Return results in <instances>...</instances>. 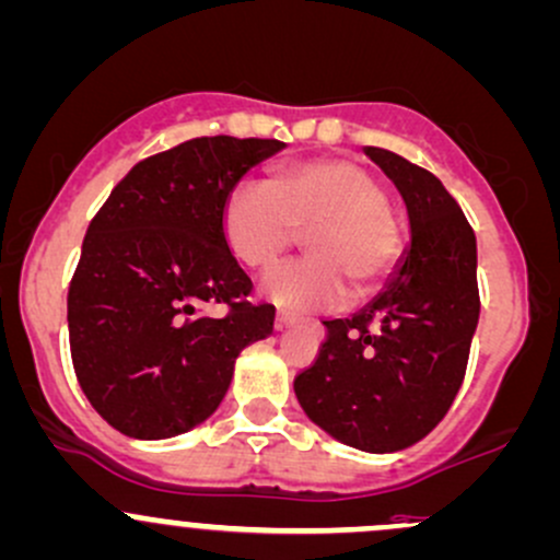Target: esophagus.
Wrapping results in <instances>:
<instances>
[{"mask_svg":"<svg viewBox=\"0 0 560 560\" xmlns=\"http://www.w3.org/2000/svg\"><path fill=\"white\" fill-rule=\"evenodd\" d=\"M294 322H300V313L287 311V308L276 311V324H279V327H290V324H294Z\"/></svg>","mask_w":560,"mask_h":560,"instance_id":"obj_1","label":"esophagus"}]
</instances>
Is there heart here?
Wrapping results in <instances>:
<instances>
[{"label": "heart", "instance_id": "obj_1", "mask_svg": "<svg viewBox=\"0 0 560 560\" xmlns=\"http://www.w3.org/2000/svg\"><path fill=\"white\" fill-rule=\"evenodd\" d=\"M311 231L305 260L262 281L273 303L329 311L348 303L350 284L370 294L396 268L404 249L388 190L361 164L313 159L290 164L273 183L244 180L223 207L225 242L249 270L273 268Z\"/></svg>", "mask_w": 560, "mask_h": 560}]
</instances>
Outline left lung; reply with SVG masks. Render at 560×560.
<instances>
[{"instance_id":"1","label":"left lung","mask_w":560,"mask_h":560,"mask_svg":"<svg viewBox=\"0 0 560 560\" xmlns=\"http://www.w3.org/2000/svg\"><path fill=\"white\" fill-rule=\"evenodd\" d=\"M409 212V247L383 292L324 322L316 361L294 377L305 415L361 452H398L444 420L478 324L476 233L444 183L398 153L366 145Z\"/></svg>"}]
</instances>
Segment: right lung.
I'll use <instances>...</instances> for the list:
<instances>
[{
  "mask_svg": "<svg viewBox=\"0 0 560 560\" xmlns=\"http://www.w3.org/2000/svg\"><path fill=\"white\" fill-rule=\"evenodd\" d=\"M281 140L194 138L143 159L92 218L69 287L73 372L97 415L132 439H170L223 401L233 364L273 331L229 249L231 188ZM223 304V317L203 313Z\"/></svg>",
  "mask_w": 560,
  "mask_h": 560,
  "instance_id": "right-lung-1",
  "label": "right lung"
}]
</instances>
